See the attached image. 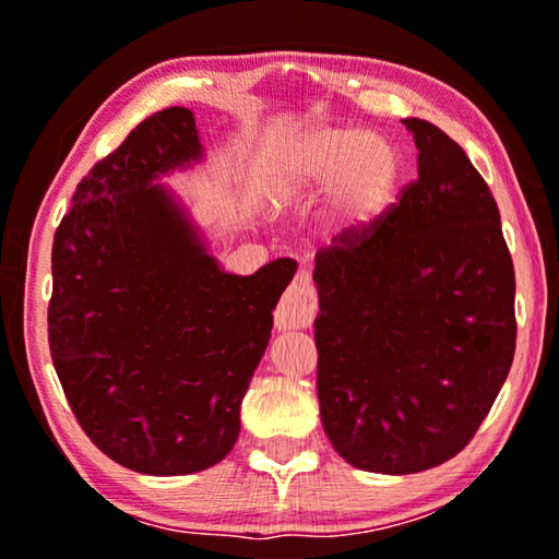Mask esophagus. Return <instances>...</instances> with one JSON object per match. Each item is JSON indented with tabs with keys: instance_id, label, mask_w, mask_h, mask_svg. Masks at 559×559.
<instances>
[{
	"instance_id": "1",
	"label": "esophagus",
	"mask_w": 559,
	"mask_h": 559,
	"mask_svg": "<svg viewBox=\"0 0 559 559\" xmlns=\"http://www.w3.org/2000/svg\"><path fill=\"white\" fill-rule=\"evenodd\" d=\"M312 312H316V295H312V285L308 274H300L287 293L282 295L274 312V328L277 331H295V328H308L312 323Z\"/></svg>"
}]
</instances>
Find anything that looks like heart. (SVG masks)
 Here are the masks:
<instances>
[{
    "instance_id": "1",
    "label": "heart",
    "mask_w": 559,
    "mask_h": 559,
    "mask_svg": "<svg viewBox=\"0 0 559 559\" xmlns=\"http://www.w3.org/2000/svg\"><path fill=\"white\" fill-rule=\"evenodd\" d=\"M400 175V150L386 136L348 127L318 129L289 152L277 195L285 203H297L328 186V221L338 228H354L386 209Z\"/></svg>"
}]
</instances>
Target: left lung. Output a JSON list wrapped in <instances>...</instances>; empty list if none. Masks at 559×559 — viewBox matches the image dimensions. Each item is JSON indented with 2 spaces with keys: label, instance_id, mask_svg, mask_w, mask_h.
Returning <instances> with one entry per match:
<instances>
[{
  "label": "left lung",
  "instance_id": "left-lung-1",
  "mask_svg": "<svg viewBox=\"0 0 559 559\" xmlns=\"http://www.w3.org/2000/svg\"><path fill=\"white\" fill-rule=\"evenodd\" d=\"M402 121L417 180L316 257L323 430L346 463L389 476L468 445L516 346L514 264L491 190L442 129Z\"/></svg>",
  "mask_w": 559,
  "mask_h": 559
}]
</instances>
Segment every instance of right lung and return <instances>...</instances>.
Instances as JSON below:
<instances>
[{"label":"right lung","instance_id":"right-lung-1","mask_svg":"<svg viewBox=\"0 0 559 559\" xmlns=\"http://www.w3.org/2000/svg\"><path fill=\"white\" fill-rule=\"evenodd\" d=\"M203 159L170 106L91 167L52 241L48 341L91 442L124 468L186 476L231 453L241 400L297 264L228 274L157 180Z\"/></svg>","mask_w":559,"mask_h":559}]
</instances>
